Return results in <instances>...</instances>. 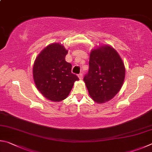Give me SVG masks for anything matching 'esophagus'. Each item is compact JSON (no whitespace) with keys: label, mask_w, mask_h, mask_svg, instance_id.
Returning <instances> with one entry per match:
<instances>
[{"label":"esophagus","mask_w":152,"mask_h":152,"mask_svg":"<svg viewBox=\"0 0 152 152\" xmlns=\"http://www.w3.org/2000/svg\"><path fill=\"white\" fill-rule=\"evenodd\" d=\"M78 77H79V79H83V74H82V73H79V74L78 75Z\"/></svg>","instance_id":"1"}]
</instances>
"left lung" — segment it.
I'll return each mask as SVG.
<instances>
[{"label":"left lung","instance_id":"left-lung-1","mask_svg":"<svg viewBox=\"0 0 152 152\" xmlns=\"http://www.w3.org/2000/svg\"><path fill=\"white\" fill-rule=\"evenodd\" d=\"M89 64L83 81L90 97L98 103L113 99L121 89L126 73L118 53L111 46H100L91 50Z\"/></svg>","mask_w":152,"mask_h":152}]
</instances>
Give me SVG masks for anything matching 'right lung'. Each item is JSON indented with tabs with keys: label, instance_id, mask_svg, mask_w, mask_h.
Instances as JSON below:
<instances>
[{
	"label": "right lung",
	"instance_id": "add662e5",
	"mask_svg": "<svg viewBox=\"0 0 152 152\" xmlns=\"http://www.w3.org/2000/svg\"><path fill=\"white\" fill-rule=\"evenodd\" d=\"M68 50L59 43H53L40 53L34 61L33 79L37 88L47 99H66L78 77L71 73L72 65L65 61Z\"/></svg>",
	"mask_w": 152,
	"mask_h": 152
}]
</instances>
